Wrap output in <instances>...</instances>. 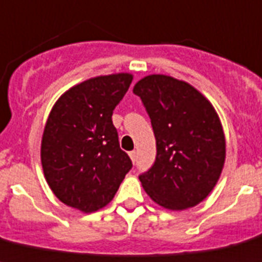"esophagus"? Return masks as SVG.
I'll use <instances>...</instances> for the list:
<instances>
[{
	"label": "esophagus",
	"instance_id": "esophagus-1",
	"mask_svg": "<svg viewBox=\"0 0 262 262\" xmlns=\"http://www.w3.org/2000/svg\"><path fill=\"white\" fill-rule=\"evenodd\" d=\"M129 158H131V160H133V162L135 163V160H136V151H131V152H129Z\"/></svg>",
	"mask_w": 262,
	"mask_h": 262
}]
</instances>
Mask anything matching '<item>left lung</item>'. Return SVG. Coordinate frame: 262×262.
<instances>
[{
	"label": "left lung",
	"mask_w": 262,
	"mask_h": 262,
	"mask_svg": "<svg viewBox=\"0 0 262 262\" xmlns=\"http://www.w3.org/2000/svg\"><path fill=\"white\" fill-rule=\"evenodd\" d=\"M151 119L155 163L139 176L147 195L169 211L204 200L225 162V136L212 103L184 80L151 74L134 86Z\"/></svg>",
	"instance_id": "8db88e82"
}]
</instances>
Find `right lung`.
<instances>
[{
	"label": "right lung",
	"instance_id": "add662e5",
	"mask_svg": "<svg viewBox=\"0 0 262 262\" xmlns=\"http://www.w3.org/2000/svg\"><path fill=\"white\" fill-rule=\"evenodd\" d=\"M131 82L128 73L80 82L62 94L45 124V179L63 204L83 213L106 207L133 167L111 119Z\"/></svg>",
	"mask_w": 262,
	"mask_h": 262
}]
</instances>
